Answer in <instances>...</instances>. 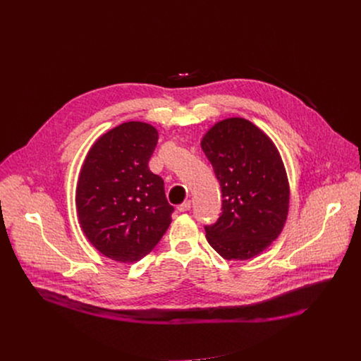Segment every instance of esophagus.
<instances>
[{
    "mask_svg": "<svg viewBox=\"0 0 361 361\" xmlns=\"http://www.w3.org/2000/svg\"><path fill=\"white\" fill-rule=\"evenodd\" d=\"M178 212H181V213H184V212H188L190 209H191V201H184L183 204H180L178 205Z\"/></svg>",
    "mask_w": 361,
    "mask_h": 361,
    "instance_id": "obj_1",
    "label": "esophagus"
}]
</instances>
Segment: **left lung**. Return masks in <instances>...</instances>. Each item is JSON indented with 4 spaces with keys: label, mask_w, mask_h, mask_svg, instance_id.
I'll return each mask as SVG.
<instances>
[{
    "label": "left lung",
    "mask_w": 361,
    "mask_h": 361,
    "mask_svg": "<svg viewBox=\"0 0 361 361\" xmlns=\"http://www.w3.org/2000/svg\"><path fill=\"white\" fill-rule=\"evenodd\" d=\"M221 188V213L204 226L210 245L227 260L260 254L281 233L288 180L270 138L244 118L217 123L201 141Z\"/></svg>",
    "instance_id": "left-lung-1"
}]
</instances>
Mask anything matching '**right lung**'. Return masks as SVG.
Listing matches in <instances>:
<instances>
[{"label":"right lung","mask_w":361,"mask_h":361,"mask_svg":"<svg viewBox=\"0 0 361 361\" xmlns=\"http://www.w3.org/2000/svg\"><path fill=\"white\" fill-rule=\"evenodd\" d=\"M157 141L152 126L124 123L97 140L81 169L75 195L81 228L113 260H141L171 223L164 181L148 169Z\"/></svg>","instance_id":"obj_1"}]
</instances>
